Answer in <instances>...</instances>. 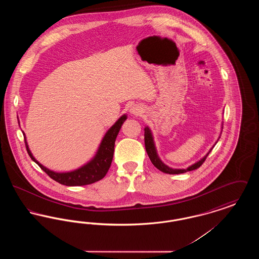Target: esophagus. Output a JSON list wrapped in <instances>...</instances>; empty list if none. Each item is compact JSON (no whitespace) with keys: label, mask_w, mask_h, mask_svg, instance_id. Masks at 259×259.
Masks as SVG:
<instances>
[{"label":"esophagus","mask_w":259,"mask_h":259,"mask_svg":"<svg viewBox=\"0 0 259 259\" xmlns=\"http://www.w3.org/2000/svg\"><path fill=\"white\" fill-rule=\"evenodd\" d=\"M130 112L133 114V115H140L142 112H143V108L139 105H134L131 109H130Z\"/></svg>","instance_id":"obj_1"}]
</instances>
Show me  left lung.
<instances>
[{"mask_svg":"<svg viewBox=\"0 0 259 259\" xmlns=\"http://www.w3.org/2000/svg\"><path fill=\"white\" fill-rule=\"evenodd\" d=\"M220 140V138H219ZM218 140V141H219ZM217 144V143H215ZM214 144V145H215ZM145 146H146V150L148 152V157L151 161V163L158 169L160 170L161 172H166V174H170V175H177V174H183V172H188V171H193V170H196L198 169L204 162L206 160L207 156L209 155V152L211 151L212 148H210L209 150V152L200 160L197 161L196 163H194L193 165L187 167L186 169H172L171 167L167 166L166 164H164L162 161H161L158 154H157V150L155 148V144H154V141H153V136L152 133L150 131V129L148 128V126L145 127Z\"/></svg>","mask_w":259,"mask_h":259,"instance_id":"left-lung-1","label":"left lung"}]
</instances>
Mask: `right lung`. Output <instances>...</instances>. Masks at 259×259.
<instances>
[{
    "label": "right lung",
    "instance_id": "obj_1",
    "mask_svg": "<svg viewBox=\"0 0 259 259\" xmlns=\"http://www.w3.org/2000/svg\"><path fill=\"white\" fill-rule=\"evenodd\" d=\"M126 119H127L126 114L120 116L118 118V120L111 126L104 136L95 156L91 160L88 161L87 164H84L83 166L79 167L78 169H75L74 171H71V172H54V171L50 170L49 168L45 167L44 165H41L33 156L30 148L28 147V144L26 141V136L23 132L26 149H27L28 154L30 155L31 159L34 162H36L37 165L40 167V169L47 172L50 178L52 180H54L55 182H57L61 185H67V186L91 185L93 183H96L100 180H102L109 171V169L111 167L112 157H113L115 139L118 135V132Z\"/></svg>",
    "mask_w": 259,
    "mask_h": 259
}]
</instances>
